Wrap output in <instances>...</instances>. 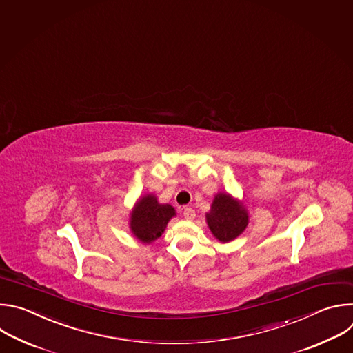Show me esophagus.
Here are the masks:
<instances>
[{"mask_svg": "<svg viewBox=\"0 0 353 353\" xmlns=\"http://www.w3.org/2000/svg\"><path fill=\"white\" fill-rule=\"evenodd\" d=\"M183 217H185L186 220H189V221H193V220H194V217H196L194 210H193V208L186 207V208L183 210Z\"/></svg>", "mask_w": 353, "mask_h": 353, "instance_id": "34e87169", "label": "esophagus"}]
</instances>
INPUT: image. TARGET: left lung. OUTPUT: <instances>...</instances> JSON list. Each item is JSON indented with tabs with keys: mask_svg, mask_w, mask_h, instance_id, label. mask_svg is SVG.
Here are the masks:
<instances>
[{
	"mask_svg": "<svg viewBox=\"0 0 353 353\" xmlns=\"http://www.w3.org/2000/svg\"><path fill=\"white\" fill-rule=\"evenodd\" d=\"M205 223L219 242L228 243L246 230L249 224V213L243 200H239L230 193L219 192L211 203L210 211L205 213Z\"/></svg>",
	"mask_w": 353,
	"mask_h": 353,
	"instance_id": "8db88e82",
	"label": "left lung"
}]
</instances>
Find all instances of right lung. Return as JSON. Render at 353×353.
<instances>
[{"label":"right lung","instance_id":"obj_1","mask_svg":"<svg viewBox=\"0 0 353 353\" xmlns=\"http://www.w3.org/2000/svg\"><path fill=\"white\" fill-rule=\"evenodd\" d=\"M175 216L176 211L171 204H163L154 193H146L136 200L130 210L129 230L140 243L150 245L163 235Z\"/></svg>","mask_w":353,"mask_h":353}]
</instances>
